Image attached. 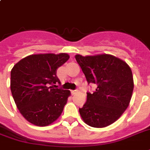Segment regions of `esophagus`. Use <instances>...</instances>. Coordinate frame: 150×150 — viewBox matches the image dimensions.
Returning <instances> with one entry per match:
<instances>
[{
    "label": "esophagus",
    "instance_id": "obj_1",
    "mask_svg": "<svg viewBox=\"0 0 150 150\" xmlns=\"http://www.w3.org/2000/svg\"><path fill=\"white\" fill-rule=\"evenodd\" d=\"M71 94H72V95H75V93H77V90H71Z\"/></svg>",
    "mask_w": 150,
    "mask_h": 150
}]
</instances>
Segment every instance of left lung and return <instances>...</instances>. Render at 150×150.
I'll use <instances>...</instances> for the list:
<instances>
[{
    "mask_svg": "<svg viewBox=\"0 0 150 150\" xmlns=\"http://www.w3.org/2000/svg\"><path fill=\"white\" fill-rule=\"evenodd\" d=\"M75 59L88 84L97 86L93 93H87L86 102L79 108L82 120L94 128L111 125L122 115L132 98L134 82L130 67L110 54H77Z\"/></svg>",
    "mask_w": 150,
    "mask_h": 150,
    "instance_id": "8db88e82",
    "label": "left lung"
}]
</instances>
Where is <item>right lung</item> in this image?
Wrapping results in <instances>:
<instances>
[{
    "instance_id": "add662e5",
    "label": "right lung",
    "mask_w": 150,
    "mask_h": 150,
    "mask_svg": "<svg viewBox=\"0 0 150 150\" xmlns=\"http://www.w3.org/2000/svg\"><path fill=\"white\" fill-rule=\"evenodd\" d=\"M69 59L64 53L33 54L11 71V91L18 109L30 123L47 126L61 116L70 91L53 89L60 83L57 69Z\"/></svg>"
}]
</instances>
